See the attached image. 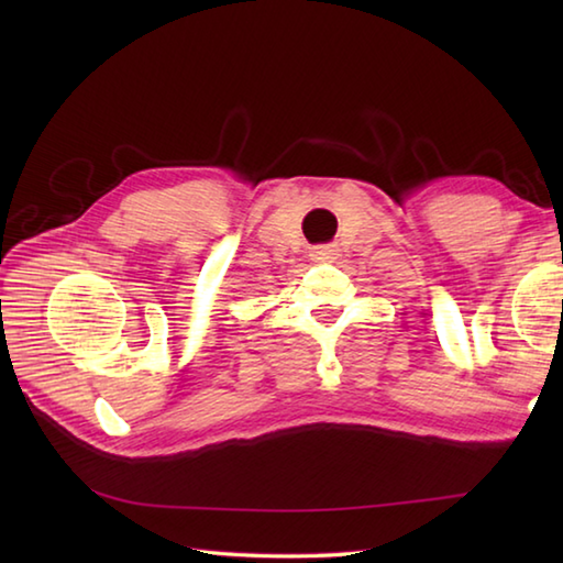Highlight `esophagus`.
<instances>
[{
    "label": "esophagus",
    "instance_id": "1",
    "mask_svg": "<svg viewBox=\"0 0 563 563\" xmlns=\"http://www.w3.org/2000/svg\"><path fill=\"white\" fill-rule=\"evenodd\" d=\"M309 256H312L314 263H333L341 254L336 244H324V246H317Z\"/></svg>",
    "mask_w": 563,
    "mask_h": 563
}]
</instances>
